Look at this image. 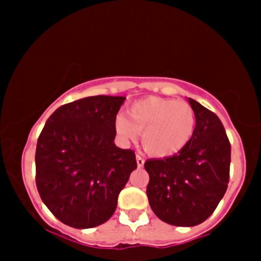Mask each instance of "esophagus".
<instances>
[{
  "label": "esophagus",
  "instance_id": "34e87169",
  "mask_svg": "<svg viewBox=\"0 0 261 261\" xmlns=\"http://www.w3.org/2000/svg\"><path fill=\"white\" fill-rule=\"evenodd\" d=\"M136 163H138V167L139 168H143L144 167V163H145V160H144V158L141 156V155H136Z\"/></svg>",
  "mask_w": 261,
  "mask_h": 261
}]
</instances>
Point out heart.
I'll list each match as a JSON object with an SVG mask.
<instances>
[{
    "label": "heart",
    "instance_id": "b5f03b06",
    "mask_svg": "<svg viewBox=\"0 0 261 261\" xmlns=\"http://www.w3.org/2000/svg\"><path fill=\"white\" fill-rule=\"evenodd\" d=\"M116 133L125 140L141 134V143L149 154L172 156L189 144L196 130V115L191 105L162 97H146L127 109V118L117 116Z\"/></svg>",
    "mask_w": 261,
    "mask_h": 261
}]
</instances>
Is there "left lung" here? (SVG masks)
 I'll return each instance as SVG.
<instances>
[{
  "instance_id": "8db88e82",
  "label": "left lung",
  "mask_w": 261,
  "mask_h": 261,
  "mask_svg": "<svg viewBox=\"0 0 261 261\" xmlns=\"http://www.w3.org/2000/svg\"><path fill=\"white\" fill-rule=\"evenodd\" d=\"M196 130L178 154L149 159L147 199L152 212L173 226L191 227L206 221L225 196L230 178L231 145L217 115L188 98Z\"/></svg>"
}]
</instances>
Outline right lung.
<instances>
[{"instance_id": "add662e5", "label": "right lung", "mask_w": 261, "mask_h": 261, "mask_svg": "<svg viewBox=\"0 0 261 261\" xmlns=\"http://www.w3.org/2000/svg\"><path fill=\"white\" fill-rule=\"evenodd\" d=\"M125 97L92 96L63 105L38 139L36 187L65 225L92 228L110 220L136 169L135 152L115 145L116 115Z\"/></svg>"}]
</instances>
